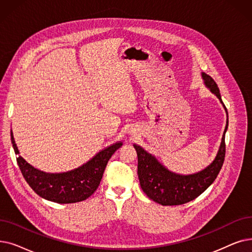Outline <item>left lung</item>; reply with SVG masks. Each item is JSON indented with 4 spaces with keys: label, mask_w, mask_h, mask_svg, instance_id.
I'll use <instances>...</instances> for the list:
<instances>
[{
    "label": "left lung",
    "mask_w": 252,
    "mask_h": 252,
    "mask_svg": "<svg viewBox=\"0 0 252 252\" xmlns=\"http://www.w3.org/2000/svg\"><path fill=\"white\" fill-rule=\"evenodd\" d=\"M202 77L205 85L223 105L216 82L206 73H202ZM223 107L226 111L224 105ZM227 126L228 116L221 143L214 160L204 170L190 175H180L169 171L156 157L151 156L141 146L135 144L134 147L138 156V176L142 190L150 200L162 206L182 205L198 198L214 182L223 165L225 157L224 138Z\"/></svg>",
    "instance_id": "left-lung-1"
}]
</instances>
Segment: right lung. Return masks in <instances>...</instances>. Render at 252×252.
<instances>
[{
    "label": "right lung",
    "mask_w": 252,
    "mask_h": 252,
    "mask_svg": "<svg viewBox=\"0 0 252 252\" xmlns=\"http://www.w3.org/2000/svg\"><path fill=\"white\" fill-rule=\"evenodd\" d=\"M11 142L18 155L16 158L21 174L32 189L43 199L60 204H71L86 200L99 188L103 173L113 153L123 145L122 142L100 151L81 167L64 173H45L31 166L19 156L12 130Z\"/></svg>",
    "instance_id": "right-lung-1"
}]
</instances>
